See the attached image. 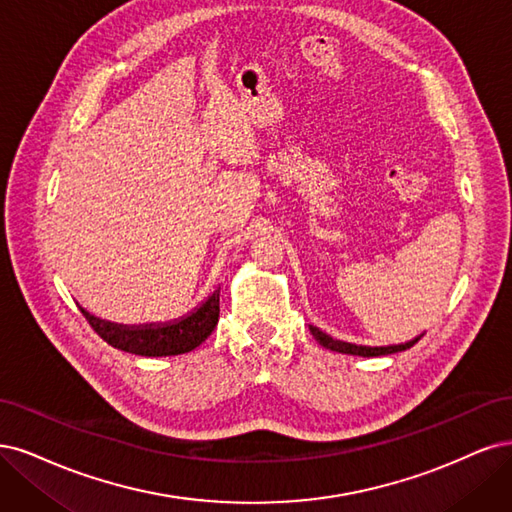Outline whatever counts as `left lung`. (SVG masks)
I'll list each match as a JSON object with an SVG mask.
<instances>
[{
	"label": "left lung",
	"instance_id": "1",
	"mask_svg": "<svg viewBox=\"0 0 512 512\" xmlns=\"http://www.w3.org/2000/svg\"><path fill=\"white\" fill-rule=\"evenodd\" d=\"M312 336L317 338V342L321 346H325V349L329 351H336V353H349V355H361V357H378V355H391V353H398V351H406L410 349L412 344H417V340H410L406 344H398V346H357V344H349V342H338V340H332L327 334L319 332L317 327H310Z\"/></svg>",
	"mask_w": 512,
	"mask_h": 512
}]
</instances>
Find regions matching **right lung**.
<instances>
[{
	"label": "right lung",
	"mask_w": 512,
	"mask_h": 512,
	"mask_svg": "<svg viewBox=\"0 0 512 512\" xmlns=\"http://www.w3.org/2000/svg\"><path fill=\"white\" fill-rule=\"evenodd\" d=\"M89 325L95 329L97 336L106 340L114 349L125 353L144 355V357H166L189 353L195 346H200L219 323V289L210 298L191 312L183 321L172 325H144V327H121L114 323H104L91 317L89 312L82 310Z\"/></svg>",
	"instance_id": "1"
}]
</instances>
